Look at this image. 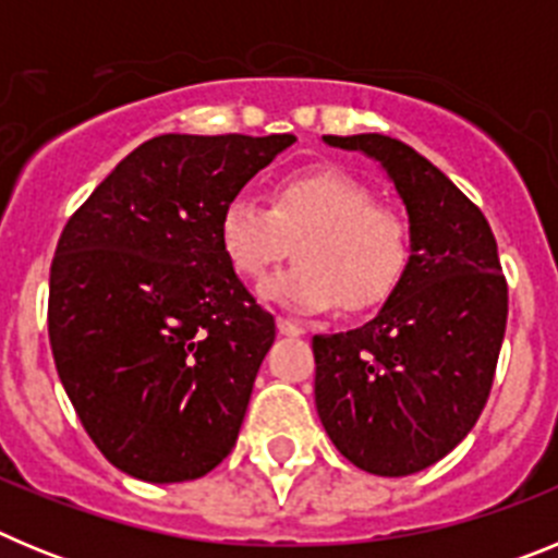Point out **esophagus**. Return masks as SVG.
<instances>
[{"mask_svg": "<svg viewBox=\"0 0 558 558\" xmlns=\"http://www.w3.org/2000/svg\"><path fill=\"white\" fill-rule=\"evenodd\" d=\"M276 329H279V335H288V338H299V335L307 332L302 324L290 322V318H276Z\"/></svg>", "mask_w": 558, "mask_h": 558, "instance_id": "esophagus-1", "label": "esophagus"}]
</instances>
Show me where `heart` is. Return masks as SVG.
I'll use <instances>...</instances> for the list:
<instances>
[{
  "mask_svg": "<svg viewBox=\"0 0 558 558\" xmlns=\"http://www.w3.org/2000/svg\"><path fill=\"white\" fill-rule=\"evenodd\" d=\"M293 243L299 263L263 284V295L299 313H324L338 302L347 313L379 307L411 263L402 215L329 167L284 175L270 192V209L240 195L220 215L226 259L248 282H263Z\"/></svg>",
  "mask_w": 558,
  "mask_h": 558,
  "instance_id": "1",
  "label": "heart"
}]
</instances>
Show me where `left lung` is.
I'll return each instance as SVG.
<instances>
[{
  "label": "left lung",
  "instance_id": "1",
  "mask_svg": "<svg viewBox=\"0 0 558 558\" xmlns=\"http://www.w3.org/2000/svg\"><path fill=\"white\" fill-rule=\"evenodd\" d=\"M379 161L402 198L411 263L372 322L315 335V408L340 456L383 477L427 470L475 427L506 335L509 288L483 211L383 133L324 136Z\"/></svg>",
  "mask_w": 558,
  "mask_h": 558
}]
</instances>
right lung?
Instances as JSON below:
<instances>
[{"label": "right lung", "mask_w": 558, "mask_h": 558, "mask_svg": "<svg viewBox=\"0 0 558 558\" xmlns=\"http://www.w3.org/2000/svg\"><path fill=\"white\" fill-rule=\"evenodd\" d=\"M295 142L165 133L69 218L49 268V347L97 450L147 483L231 452L276 338L220 245V215Z\"/></svg>", "instance_id": "right-lung-1"}]
</instances>
